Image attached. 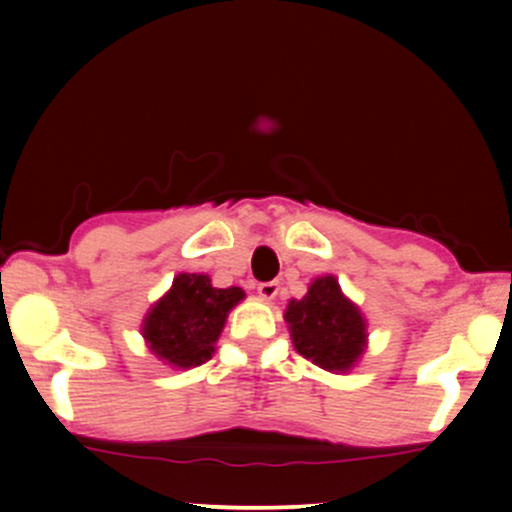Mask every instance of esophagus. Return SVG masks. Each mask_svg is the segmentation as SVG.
Listing matches in <instances>:
<instances>
[{"instance_id": "34e87169", "label": "esophagus", "mask_w": 512, "mask_h": 512, "mask_svg": "<svg viewBox=\"0 0 512 512\" xmlns=\"http://www.w3.org/2000/svg\"><path fill=\"white\" fill-rule=\"evenodd\" d=\"M276 293H279V284L276 281H264V284H257V296L262 301H274Z\"/></svg>"}]
</instances>
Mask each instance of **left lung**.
Here are the masks:
<instances>
[{"mask_svg": "<svg viewBox=\"0 0 512 512\" xmlns=\"http://www.w3.org/2000/svg\"><path fill=\"white\" fill-rule=\"evenodd\" d=\"M293 349L327 373H351L368 349V320L334 274L315 276L284 310Z\"/></svg>", "mask_w": 512, "mask_h": 512, "instance_id": "obj_1", "label": "left lung"}]
</instances>
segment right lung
Instances as JSON below:
<instances>
[{
	"mask_svg": "<svg viewBox=\"0 0 512 512\" xmlns=\"http://www.w3.org/2000/svg\"><path fill=\"white\" fill-rule=\"evenodd\" d=\"M243 298L240 286L216 289L209 274L180 272L144 315V342L170 368L202 366L214 356L228 313Z\"/></svg>",
	"mask_w": 512,
	"mask_h": 512,
	"instance_id": "obj_1",
	"label": "right lung"
}]
</instances>
